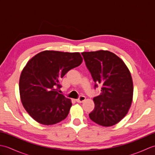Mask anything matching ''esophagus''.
<instances>
[{
	"instance_id": "obj_1",
	"label": "esophagus",
	"mask_w": 155,
	"mask_h": 155,
	"mask_svg": "<svg viewBox=\"0 0 155 155\" xmlns=\"http://www.w3.org/2000/svg\"><path fill=\"white\" fill-rule=\"evenodd\" d=\"M85 99H86V98H85L84 96H80L78 99L76 100V101H77V103H83V102H84L85 101Z\"/></svg>"
}]
</instances>
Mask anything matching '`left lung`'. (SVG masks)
Returning a JSON list of instances; mask_svg holds the SVG:
<instances>
[{
  "label": "left lung",
  "instance_id": "obj_1",
  "mask_svg": "<svg viewBox=\"0 0 155 155\" xmlns=\"http://www.w3.org/2000/svg\"><path fill=\"white\" fill-rule=\"evenodd\" d=\"M88 70L95 83L102 85L101 94L93 98L91 119L103 127L116 124L125 117L132 103L133 84L124 62L108 51L82 52Z\"/></svg>",
  "mask_w": 155,
  "mask_h": 155
}]
</instances>
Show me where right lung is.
Segmentation results:
<instances>
[{
    "label": "right lung",
    "instance_id": "1",
    "mask_svg": "<svg viewBox=\"0 0 155 155\" xmlns=\"http://www.w3.org/2000/svg\"><path fill=\"white\" fill-rule=\"evenodd\" d=\"M82 62L79 52L45 51L27 62L20 77L19 91L23 107L33 119L51 125L67 117L71 101L57 90L61 78Z\"/></svg>",
    "mask_w": 155,
    "mask_h": 155
}]
</instances>
